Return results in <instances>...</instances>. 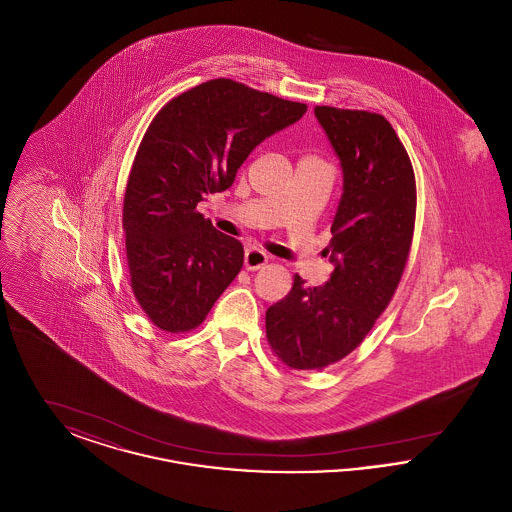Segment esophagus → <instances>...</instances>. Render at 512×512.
I'll return each mask as SVG.
<instances>
[{
    "label": "esophagus",
    "mask_w": 512,
    "mask_h": 512,
    "mask_svg": "<svg viewBox=\"0 0 512 512\" xmlns=\"http://www.w3.org/2000/svg\"><path fill=\"white\" fill-rule=\"evenodd\" d=\"M268 263L267 253H263L261 249H247L245 251L244 265L247 270H259Z\"/></svg>",
    "instance_id": "1"
}]
</instances>
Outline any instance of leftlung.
<instances>
[{"instance_id":"obj_1","label":"left lung","mask_w":512,"mask_h":512,"mask_svg":"<svg viewBox=\"0 0 512 512\" xmlns=\"http://www.w3.org/2000/svg\"><path fill=\"white\" fill-rule=\"evenodd\" d=\"M343 169L324 286L295 274L268 307L267 340L288 368L322 370L357 349L390 305L413 244L416 182L409 153L378 113L317 105Z\"/></svg>"}]
</instances>
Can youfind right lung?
<instances>
[{
  "label": "right lung",
  "mask_w": 512,
  "mask_h": 512,
  "mask_svg": "<svg viewBox=\"0 0 512 512\" xmlns=\"http://www.w3.org/2000/svg\"><path fill=\"white\" fill-rule=\"evenodd\" d=\"M305 111L215 78L153 117L126 182L122 228L132 292L159 330H195L244 265L242 244L215 230L197 203L230 188L247 155Z\"/></svg>",
  "instance_id": "right-lung-1"
}]
</instances>
